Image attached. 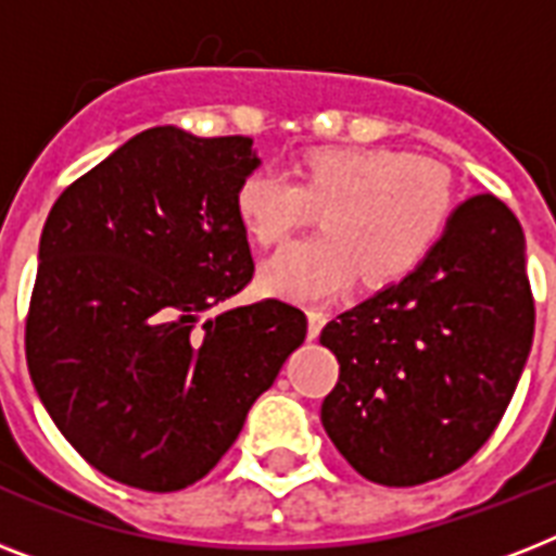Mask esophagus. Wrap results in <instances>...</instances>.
Wrapping results in <instances>:
<instances>
[{"label":"esophagus","instance_id":"obj_1","mask_svg":"<svg viewBox=\"0 0 556 556\" xmlns=\"http://www.w3.org/2000/svg\"><path fill=\"white\" fill-rule=\"evenodd\" d=\"M308 340H317V334H320V329L326 326V320H329V314L320 312V308H308Z\"/></svg>","mask_w":556,"mask_h":556}]
</instances>
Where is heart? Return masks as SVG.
Listing matches in <instances>:
<instances>
[{
  "instance_id": "b5f03b06",
  "label": "heart",
  "mask_w": 556,
  "mask_h": 556,
  "mask_svg": "<svg viewBox=\"0 0 556 556\" xmlns=\"http://www.w3.org/2000/svg\"><path fill=\"white\" fill-rule=\"evenodd\" d=\"M251 242L274 248L323 210L326 233L288 244L262 265V288L294 303H323L361 274L392 286L427 262L447 230L453 187L427 159L380 147H317L300 155L294 181L277 169L244 176L233 195Z\"/></svg>"
}]
</instances>
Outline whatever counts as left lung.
Segmentation results:
<instances>
[{
	"instance_id": "obj_1",
	"label": "left lung",
	"mask_w": 556,
	"mask_h": 556,
	"mask_svg": "<svg viewBox=\"0 0 556 556\" xmlns=\"http://www.w3.org/2000/svg\"><path fill=\"white\" fill-rule=\"evenodd\" d=\"M531 340L526 236L482 192L453 210L421 268L323 329L320 343L340 364L323 427L369 482L441 479L491 439Z\"/></svg>"
}]
</instances>
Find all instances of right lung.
I'll use <instances>...</instances> for the list:
<instances>
[{"instance_id":"obj_1","label":"right lung","mask_w":556,"mask_h":556,"mask_svg":"<svg viewBox=\"0 0 556 556\" xmlns=\"http://www.w3.org/2000/svg\"><path fill=\"white\" fill-rule=\"evenodd\" d=\"M256 167L244 135L155 126L48 213L28 371L56 430L115 482H199L305 340V314L279 300L207 317L253 277L233 195Z\"/></svg>"}]
</instances>
